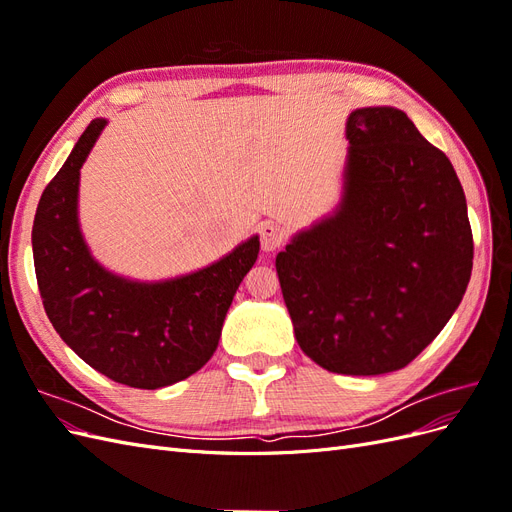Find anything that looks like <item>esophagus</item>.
<instances>
[{"label":"esophagus","mask_w":512,"mask_h":512,"mask_svg":"<svg viewBox=\"0 0 512 512\" xmlns=\"http://www.w3.org/2000/svg\"><path fill=\"white\" fill-rule=\"evenodd\" d=\"M284 243V230L273 222H265L260 226V245L265 252H273Z\"/></svg>","instance_id":"1"}]
</instances>
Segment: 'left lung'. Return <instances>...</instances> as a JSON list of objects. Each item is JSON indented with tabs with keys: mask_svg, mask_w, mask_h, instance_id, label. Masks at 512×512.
Here are the masks:
<instances>
[{
	"mask_svg": "<svg viewBox=\"0 0 512 512\" xmlns=\"http://www.w3.org/2000/svg\"><path fill=\"white\" fill-rule=\"evenodd\" d=\"M346 194L275 258L301 350L346 376L412 363L466 294L474 241L444 151L391 106L348 117Z\"/></svg>",
	"mask_w": 512,
	"mask_h": 512,
	"instance_id": "1",
	"label": "left lung"
}]
</instances>
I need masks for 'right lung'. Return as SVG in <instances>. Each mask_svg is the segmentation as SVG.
<instances>
[{
    "label": "right lung",
    "instance_id": "right-lung-1",
    "mask_svg": "<svg viewBox=\"0 0 512 512\" xmlns=\"http://www.w3.org/2000/svg\"><path fill=\"white\" fill-rule=\"evenodd\" d=\"M104 123H89L42 192L32 230L38 290L55 331L89 367L132 389H162L196 374L213 356L260 241L252 237L215 265L160 284L104 271L89 256L76 220L79 170Z\"/></svg>",
    "mask_w": 512,
    "mask_h": 512
}]
</instances>
